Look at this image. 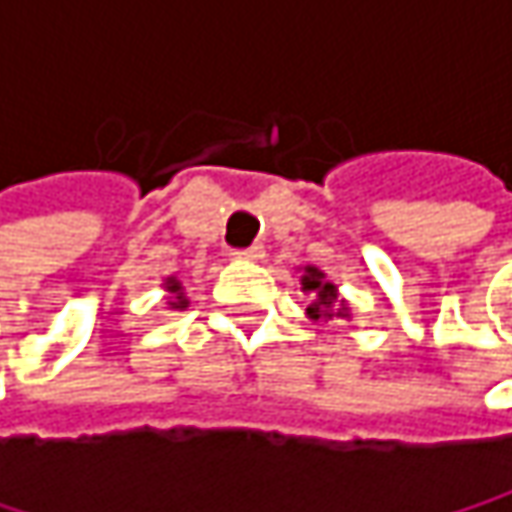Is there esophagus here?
Listing matches in <instances>:
<instances>
[{"instance_id":"esophagus-1","label":"esophagus","mask_w":512,"mask_h":512,"mask_svg":"<svg viewBox=\"0 0 512 512\" xmlns=\"http://www.w3.org/2000/svg\"><path fill=\"white\" fill-rule=\"evenodd\" d=\"M234 255L243 257V260H263L266 252H263V246H260V243H255V246H249V249H237Z\"/></svg>"}]
</instances>
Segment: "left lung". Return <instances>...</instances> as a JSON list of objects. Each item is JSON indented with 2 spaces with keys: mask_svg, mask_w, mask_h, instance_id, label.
I'll return each mask as SVG.
<instances>
[{
  "mask_svg": "<svg viewBox=\"0 0 512 512\" xmlns=\"http://www.w3.org/2000/svg\"><path fill=\"white\" fill-rule=\"evenodd\" d=\"M302 293L311 296V305L305 308L311 320H332V317H350L347 302L338 299V287L326 281V275L317 266H305L302 275Z\"/></svg>",
  "mask_w": 512,
  "mask_h": 512,
  "instance_id": "1",
  "label": "left lung"
}]
</instances>
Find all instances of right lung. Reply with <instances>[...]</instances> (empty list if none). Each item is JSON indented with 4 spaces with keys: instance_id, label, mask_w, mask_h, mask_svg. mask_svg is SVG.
<instances>
[{
    "instance_id": "obj_1",
    "label": "right lung",
    "mask_w": 512,
    "mask_h": 512,
    "mask_svg": "<svg viewBox=\"0 0 512 512\" xmlns=\"http://www.w3.org/2000/svg\"><path fill=\"white\" fill-rule=\"evenodd\" d=\"M165 287H168V293H171V302H168V305H171L174 311H183V308L189 305V299L183 296L180 281H177V278H168V281H165Z\"/></svg>"
}]
</instances>
